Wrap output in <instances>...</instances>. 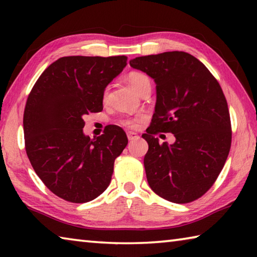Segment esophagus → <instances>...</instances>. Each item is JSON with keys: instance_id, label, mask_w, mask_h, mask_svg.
<instances>
[{"instance_id": "esophagus-1", "label": "esophagus", "mask_w": 257, "mask_h": 257, "mask_svg": "<svg viewBox=\"0 0 257 257\" xmlns=\"http://www.w3.org/2000/svg\"><path fill=\"white\" fill-rule=\"evenodd\" d=\"M127 137H128L129 141H134V139H137L139 136H138V135H137L136 133L128 132V133H127Z\"/></svg>"}]
</instances>
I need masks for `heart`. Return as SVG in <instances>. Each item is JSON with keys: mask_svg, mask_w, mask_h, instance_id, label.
Wrapping results in <instances>:
<instances>
[{"mask_svg": "<svg viewBox=\"0 0 257 257\" xmlns=\"http://www.w3.org/2000/svg\"><path fill=\"white\" fill-rule=\"evenodd\" d=\"M128 81L130 86H132L138 94L141 93L145 87H151V78L147 76L146 73L141 72V71L130 72L128 75ZM107 90H108L107 88L104 90V94H103L104 99H105L107 96ZM121 123L125 125V127L136 128L139 124V120L136 118H125L121 121Z\"/></svg>", "mask_w": 257, "mask_h": 257, "instance_id": "obj_1", "label": "heart"}]
</instances>
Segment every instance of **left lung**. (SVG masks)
I'll return each instance as SVG.
<instances>
[{"label": "left lung", "mask_w": 257, "mask_h": 257, "mask_svg": "<svg viewBox=\"0 0 257 257\" xmlns=\"http://www.w3.org/2000/svg\"><path fill=\"white\" fill-rule=\"evenodd\" d=\"M156 84L155 112L142 137L149 144L144 167L149 185L169 202L185 204L214 184L231 146L228 104L219 82L195 56L164 52L129 61ZM160 131L175 135L160 145Z\"/></svg>", "instance_id": "8db88e82"}]
</instances>
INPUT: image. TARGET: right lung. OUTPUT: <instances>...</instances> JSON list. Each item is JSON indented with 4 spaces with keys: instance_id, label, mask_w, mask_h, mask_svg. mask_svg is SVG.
I'll use <instances>...</instances> for the list:
<instances>
[{
    "instance_id": "add662e5",
    "label": "right lung",
    "mask_w": 257,
    "mask_h": 257,
    "mask_svg": "<svg viewBox=\"0 0 257 257\" xmlns=\"http://www.w3.org/2000/svg\"><path fill=\"white\" fill-rule=\"evenodd\" d=\"M127 66V56H63L50 64L27 98L25 145L36 175L71 203L98 197L111 182L114 160L128 144L118 125L90 139L82 116L103 110L106 86Z\"/></svg>"
}]
</instances>
